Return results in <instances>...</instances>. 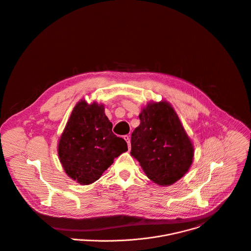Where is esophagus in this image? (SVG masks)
<instances>
[{
  "label": "esophagus",
  "mask_w": 251,
  "mask_h": 251,
  "mask_svg": "<svg viewBox=\"0 0 251 251\" xmlns=\"http://www.w3.org/2000/svg\"><path fill=\"white\" fill-rule=\"evenodd\" d=\"M124 140H125L126 143L128 144V148L130 149V148H131V140H130V137H129V136H124Z\"/></svg>",
  "instance_id": "1"
}]
</instances>
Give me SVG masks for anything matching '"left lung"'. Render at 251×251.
Returning a JSON list of instances; mask_svg holds the SVG:
<instances>
[{"label":"left lung","mask_w":251,"mask_h":251,"mask_svg":"<svg viewBox=\"0 0 251 251\" xmlns=\"http://www.w3.org/2000/svg\"><path fill=\"white\" fill-rule=\"evenodd\" d=\"M139 117L141 124L131 137V155L154 183L172 185L189 171L193 143L167 100L148 102Z\"/></svg>","instance_id":"obj_1"}]
</instances>
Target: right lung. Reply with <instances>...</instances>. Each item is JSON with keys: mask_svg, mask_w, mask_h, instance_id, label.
<instances>
[{"mask_svg": "<svg viewBox=\"0 0 251 251\" xmlns=\"http://www.w3.org/2000/svg\"><path fill=\"white\" fill-rule=\"evenodd\" d=\"M102 103L80 100L74 107L60 137V163L73 180L88 185L101 176L114 158L128 151L127 143L116 137Z\"/></svg>", "mask_w": 251, "mask_h": 251, "instance_id": "1", "label": "right lung"}]
</instances>
